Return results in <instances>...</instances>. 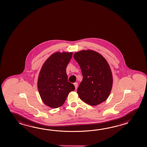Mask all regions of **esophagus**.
Returning a JSON list of instances; mask_svg holds the SVG:
<instances>
[{
  "label": "esophagus",
  "mask_w": 147,
  "mask_h": 147,
  "mask_svg": "<svg viewBox=\"0 0 147 147\" xmlns=\"http://www.w3.org/2000/svg\"><path fill=\"white\" fill-rule=\"evenodd\" d=\"M74 86H75V89H77V88L78 87V83L77 82L74 83Z\"/></svg>",
  "instance_id": "34e87169"
}]
</instances>
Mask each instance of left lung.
Segmentation results:
<instances>
[{"mask_svg":"<svg viewBox=\"0 0 147 147\" xmlns=\"http://www.w3.org/2000/svg\"><path fill=\"white\" fill-rule=\"evenodd\" d=\"M81 68L82 80L77 89L81 100L90 106L106 101L113 87L111 70L106 60L92 50H81L74 55Z\"/></svg>","mask_w":147,"mask_h":147,"instance_id":"obj_1","label":"left lung"}]
</instances>
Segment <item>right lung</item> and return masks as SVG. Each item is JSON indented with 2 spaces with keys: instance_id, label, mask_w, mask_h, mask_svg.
<instances>
[{
  "instance_id": "add662e5",
  "label": "right lung",
  "mask_w": 147,
  "mask_h": 147,
  "mask_svg": "<svg viewBox=\"0 0 147 147\" xmlns=\"http://www.w3.org/2000/svg\"><path fill=\"white\" fill-rule=\"evenodd\" d=\"M72 52H57L51 55L42 66L38 79L39 93L44 103L52 108L61 106L75 86L68 81L67 65Z\"/></svg>"
}]
</instances>
